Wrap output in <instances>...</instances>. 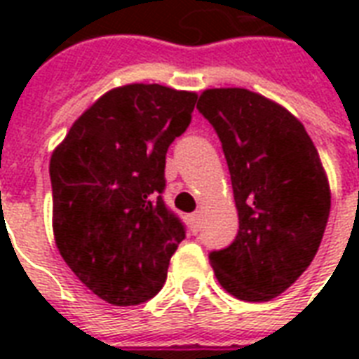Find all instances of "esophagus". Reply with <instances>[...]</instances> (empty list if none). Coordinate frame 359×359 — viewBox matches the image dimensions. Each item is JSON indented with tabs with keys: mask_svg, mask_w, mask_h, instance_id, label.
<instances>
[{
	"mask_svg": "<svg viewBox=\"0 0 359 359\" xmlns=\"http://www.w3.org/2000/svg\"><path fill=\"white\" fill-rule=\"evenodd\" d=\"M190 227H191V233H194V235H197V231H199V227H201V214H199V212L191 214V216H190Z\"/></svg>",
	"mask_w": 359,
	"mask_h": 359,
	"instance_id": "1",
	"label": "esophagus"
}]
</instances>
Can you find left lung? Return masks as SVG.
Listing matches in <instances>:
<instances>
[{"label": "left lung", "mask_w": 359, "mask_h": 359, "mask_svg": "<svg viewBox=\"0 0 359 359\" xmlns=\"http://www.w3.org/2000/svg\"><path fill=\"white\" fill-rule=\"evenodd\" d=\"M197 109L224 147L238 235L210 253L219 285L268 302L311 264L330 216V182L315 143L289 109L242 87L205 89Z\"/></svg>", "instance_id": "left-lung-1"}]
</instances>
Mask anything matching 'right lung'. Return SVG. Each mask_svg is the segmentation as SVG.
Returning a JSON list of instances; mask_svg holds the SVG:
<instances>
[{"instance_id": "1", "label": "right lung", "mask_w": 359, "mask_h": 359, "mask_svg": "<svg viewBox=\"0 0 359 359\" xmlns=\"http://www.w3.org/2000/svg\"><path fill=\"white\" fill-rule=\"evenodd\" d=\"M197 93L128 83L104 93L50 158L52 227L76 278L111 306L158 294L184 227L162 199L168 147Z\"/></svg>"}]
</instances>
